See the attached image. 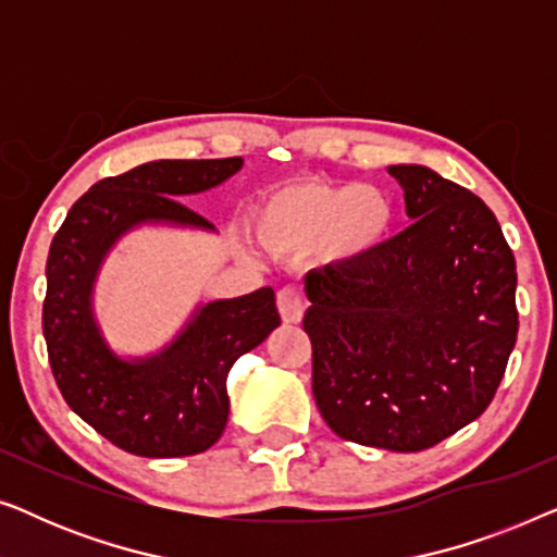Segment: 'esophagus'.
I'll return each mask as SVG.
<instances>
[{
  "instance_id": "esophagus-1",
  "label": "esophagus",
  "mask_w": 557,
  "mask_h": 557,
  "mask_svg": "<svg viewBox=\"0 0 557 557\" xmlns=\"http://www.w3.org/2000/svg\"><path fill=\"white\" fill-rule=\"evenodd\" d=\"M276 304H278V314L284 319L286 324H296L301 322L304 317V301L299 292H296L294 286H284L281 292L276 294Z\"/></svg>"
}]
</instances>
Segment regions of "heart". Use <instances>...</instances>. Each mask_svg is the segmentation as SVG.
I'll return each instance as SVG.
<instances>
[{"label":"heart","mask_w":557,"mask_h":557,"mask_svg":"<svg viewBox=\"0 0 557 557\" xmlns=\"http://www.w3.org/2000/svg\"><path fill=\"white\" fill-rule=\"evenodd\" d=\"M393 200L375 185H330L307 180L278 187L258 212V235L276 253L326 243L334 258L375 250L393 227Z\"/></svg>","instance_id":"1"}]
</instances>
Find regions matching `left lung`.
<instances>
[{
  "instance_id": "1",
  "label": "left lung",
  "mask_w": 557,
  "mask_h": 557,
  "mask_svg": "<svg viewBox=\"0 0 557 557\" xmlns=\"http://www.w3.org/2000/svg\"><path fill=\"white\" fill-rule=\"evenodd\" d=\"M387 172L413 220L307 276L311 391L337 436L436 446L490 406L517 342V265L494 212L421 164Z\"/></svg>"
}]
</instances>
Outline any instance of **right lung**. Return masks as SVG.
Here are the masks:
<instances>
[{
    "label": "right lung",
    "instance_id": "obj_1",
    "mask_svg": "<svg viewBox=\"0 0 557 557\" xmlns=\"http://www.w3.org/2000/svg\"><path fill=\"white\" fill-rule=\"evenodd\" d=\"M240 157L159 159L96 182L67 212L48 253L42 334L67 406L113 446L147 459L202 454L227 423V372L281 324L273 288L197 309L147 360H121L98 330L90 294L103 256L141 223L212 227L177 197L233 177Z\"/></svg>",
    "mask_w": 557,
    "mask_h": 557
}]
</instances>
